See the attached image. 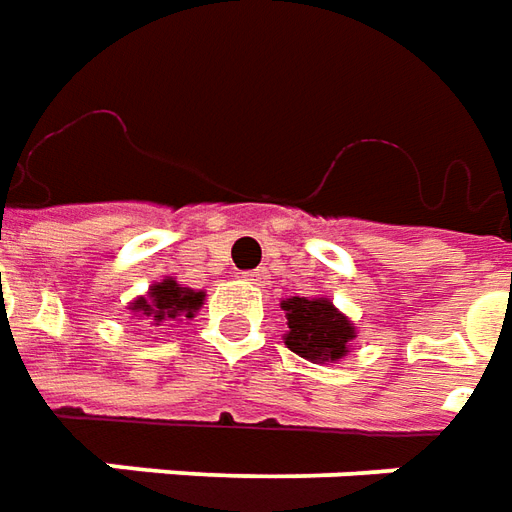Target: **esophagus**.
Masks as SVG:
<instances>
[{
	"mask_svg": "<svg viewBox=\"0 0 512 512\" xmlns=\"http://www.w3.org/2000/svg\"><path fill=\"white\" fill-rule=\"evenodd\" d=\"M264 278H267V275H264V270H253V273H245V281H248V284L264 286Z\"/></svg>",
	"mask_w": 512,
	"mask_h": 512,
	"instance_id": "esophagus-1",
	"label": "esophagus"
}]
</instances>
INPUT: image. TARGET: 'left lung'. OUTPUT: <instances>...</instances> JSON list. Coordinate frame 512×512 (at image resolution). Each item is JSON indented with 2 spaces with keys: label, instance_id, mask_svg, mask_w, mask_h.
<instances>
[{
  "label": "left lung",
  "instance_id": "obj_1",
  "mask_svg": "<svg viewBox=\"0 0 512 512\" xmlns=\"http://www.w3.org/2000/svg\"><path fill=\"white\" fill-rule=\"evenodd\" d=\"M286 347L311 364L339 361L350 353L355 339L353 322L333 306L328 297H286Z\"/></svg>",
  "mask_w": 512,
  "mask_h": 512
}]
</instances>
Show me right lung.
<instances>
[{
	"mask_svg": "<svg viewBox=\"0 0 512 512\" xmlns=\"http://www.w3.org/2000/svg\"><path fill=\"white\" fill-rule=\"evenodd\" d=\"M204 292L190 289V286L176 284L173 278H165L148 289L146 297H137L134 300L132 311L134 317L140 320H151V325H162V322H176V320H192L195 311L204 306Z\"/></svg>",
	"mask_w": 512,
	"mask_h": 512,
	"instance_id": "add662e5",
	"label": "right lung"
}]
</instances>
